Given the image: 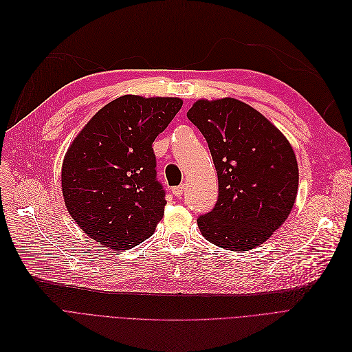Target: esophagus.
<instances>
[{"label":"esophagus","instance_id":"obj_1","mask_svg":"<svg viewBox=\"0 0 352 352\" xmlns=\"http://www.w3.org/2000/svg\"><path fill=\"white\" fill-rule=\"evenodd\" d=\"M172 193H173L175 197H182V195H183V185L172 188Z\"/></svg>","mask_w":352,"mask_h":352}]
</instances>
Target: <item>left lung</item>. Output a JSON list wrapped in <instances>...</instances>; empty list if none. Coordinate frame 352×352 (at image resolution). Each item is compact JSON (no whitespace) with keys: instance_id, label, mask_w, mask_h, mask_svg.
<instances>
[{"instance_id":"left-lung-1","label":"left lung","mask_w":352,"mask_h":352,"mask_svg":"<svg viewBox=\"0 0 352 352\" xmlns=\"http://www.w3.org/2000/svg\"><path fill=\"white\" fill-rule=\"evenodd\" d=\"M188 119L208 142L217 173L214 208L197 217L202 235L229 250H250L271 238L291 213L298 163L282 133L236 98L197 100Z\"/></svg>"}]
</instances>
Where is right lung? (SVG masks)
Returning <instances> with one entry per match:
<instances>
[{
    "instance_id": "add662e5",
    "label": "right lung",
    "mask_w": 352,
    "mask_h": 352,
    "mask_svg": "<svg viewBox=\"0 0 352 352\" xmlns=\"http://www.w3.org/2000/svg\"><path fill=\"white\" fill-rule=\"evenodd\" d=\"M182 104L177 97L122 96L100 109L67 150L64 202L94 241L127 250L152 236L166 206L152 143Z\"/></svg>"
}]
</instances>
